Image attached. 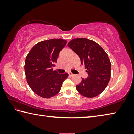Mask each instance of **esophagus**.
<instances>
[{"instance_id":"obj_1","label":"esophagus","mask_w":134,"mask_h":134,"mask_svg":"<svg viewBox=\"0 0 134 134\" xmlns=\"http://www.w3.org/2000/svg\"><path fill=\"white\" fill-rule=\"evenodd\" d=\"M69 76H70V77H72V76H73L74 75V74L70 72H69Z\"/></svg>"}]
</instances>
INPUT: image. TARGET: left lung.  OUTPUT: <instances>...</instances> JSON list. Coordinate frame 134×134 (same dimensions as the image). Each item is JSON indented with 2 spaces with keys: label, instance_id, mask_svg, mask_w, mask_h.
<instances>
[{
  "label": "left lung",
  "instance_id": "left-lung-1",
  "mask_svg": "<svg viewBox=\"0 0 134 134\" xmlns=\"http://www.w3.org/2000/svg\"><path fill=\"white\" fill-rule=\"evenodd\" d=\"M80 58L87 69V79H83L76 86L80 94L86 97H96L103 92L110 79L111 63L108 54L93 41L86 38H75L67 44Z\"/></svg>",
  "mask_w": 134,
  "mask_h": 134
}]
</instances>
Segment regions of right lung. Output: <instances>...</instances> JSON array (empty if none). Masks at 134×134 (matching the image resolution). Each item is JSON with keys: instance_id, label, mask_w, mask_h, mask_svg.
Wrapping results in <instances>:
<instances>
[{"instance_id": "1", "label": "right lung", "mask_w": 134, "mask_h": 134, "mask_svg": "<svg viewBox=\"0 0 134 134\" xmlns=\"http://www.w3.org/2000/svg\"><path fill=\"white\" fill-rule=\"evenodd\" d=\"M66 44L67 41L63 39L42 41L35 44L27 55L24 66L26 81L38 96L46 99L55 96L69 76L58 74L53 68Z\"/></svg>"}]
</instances>
